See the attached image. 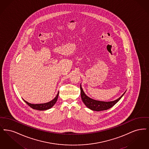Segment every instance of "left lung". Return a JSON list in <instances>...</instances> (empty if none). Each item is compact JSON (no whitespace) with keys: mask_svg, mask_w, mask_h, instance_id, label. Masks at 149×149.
I'll return each mask as SVG.
<instances>
[{"mask_svg":"<svg viewBox=\"0 0 149 149\" xmlns=\"http://www.w3.org/2000/svg\"><path fill=\"white\" fill-rule=\"evenodd\" d=\"M80 88H81V96L83 102L86 106V107H87L88 109L93 111H96L107 110L111 108L116 104L117 102H118L120 101V100L123 97L124 94L126 92L125 91L121 97L115 101L106 102V101H101L95 100L87 96L85 94L84 91L82 88L81 84H80Z\"/></svg>","mask_w":149,"mask_h":149,"instance_id":"obj_1","label":"left lung"}]
</instances>
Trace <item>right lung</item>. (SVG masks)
<instances>
[{
    "label": "right lung",
    "instance_id": "right-lung-1",
    "mask_svg": "<svg viewBox=\"0 0 149 149\" xmlns=\"http://www.w3.org/2000/svg\"><path fill=\"white\" fill-rule=\"evenodd\" d=\"M58 95H59V92L57 95V96L56 97L52 100V101L47 102V103H45V104H31L28 102L27 101H25L24 99H23L24 102H26V104H27L28 105H29L31 108H32L34 110H39V111H44V110H48L50 109L51 108H52V107L54 105V104L56 103L57 99H58Z\"/></svg>",
    "mask_w": 149,
    "mask_h": 149
}]
</instances>
